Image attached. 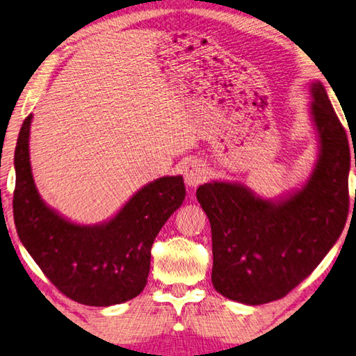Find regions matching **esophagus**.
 Instances as JSON below:
<instances>
[{
	"mask_svg": "<svg viewBox=\"0 0 356 356\" xmlns=\"http://www.w3.org/2000/svg\"><path fill=\"white\" fill-rule=\"evenodd\" d=\"M209 177V172L201 161H190L184 168V179L188 188H196L204 184Z\"/></svg>",
	"mask_w": 356,
	"mask_h": 356,
	"instance_id": "1",
	"label": "esophagus"
}]
</instances>
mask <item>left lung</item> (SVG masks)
<instances>
[{"instance_id":"obj_1","label":"left lung","mask_w":356,"mask_h":356,"mask_svg":"<svg viewBox=\"0 0 356 356\" xmlns=\"http://www.w3.org/2000/svg\"><path fill=\"white\" fill-rule=\"evenodd\" d=\"M311 92L321 155L303 188L281 202L227 182L204 184L196 191L212 227V284L229 300L264 305L286 297L314 272L346 226L347 134L323 84L312 83Z\"/></svg>"}]
</instances>
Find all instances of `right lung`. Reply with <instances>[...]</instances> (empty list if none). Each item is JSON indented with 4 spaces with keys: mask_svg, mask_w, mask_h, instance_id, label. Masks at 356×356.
I'll use <instances>...</instances> for the list:
<instances>
[{
    "mask_svg": "<svg viewBox=\"0 0 356 356\" xmlns=\"http://www.w3.org/2000/svg\"><path fill=\"white\" fill-rule=\"evenodd\" d=\"M31 118L23 120L14 159L12 207L23 246L70 300L111 306L135 298L147 282L156 234L185 200L184 179H156L104 225H74L47 207L35 190L28 149Z\"/></svg>",
    "mask_w": 356,
    "mask_h": 356,
    "instance_id": "add662e5",
    "label": "right lung"
}]
</instances>
